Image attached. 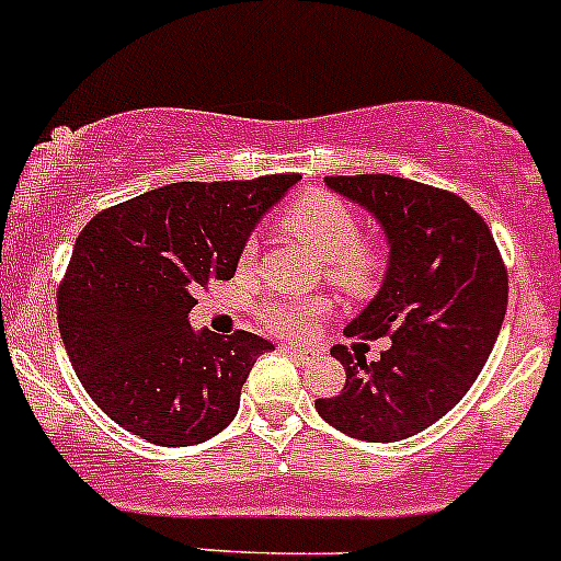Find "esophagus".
<instances>
[{
  "label": "esophagus",
  "instance_id": "1",
  "mask_svg": "<svg viewBox=\"0 0 561 561\" xmlns=\"http://www.w3.org/2000/svg\"><path fill=\"white\" fill-rule=\"evenodd\" d=\"M285 354L290 356V359L300 362V365H311V362H313V354H311V351L298 348V346H285Z\"/></svg>",
  "mask_w": 561,
  "mask_h": 561
}]
</instances>
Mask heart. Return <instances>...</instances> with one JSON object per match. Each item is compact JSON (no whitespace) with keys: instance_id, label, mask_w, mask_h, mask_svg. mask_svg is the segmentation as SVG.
Here are the masks:
<instances>
[{"instance_id":"b5f03b06","label":"heart","mask_w":561,"mask_h":561,"mask_svg":"<svg viewBox=\"0 0 561 561\" xmlns=\"http://www.w3.org/2000/svg\"><path fill=\"white\" fill-rule=\"evenodd\" d=\"M285 226L313 255L328 263V274L346 290H367L380 274L378 252L359 242V220L343 199L328 191H311L287 210ZM252 248L244 250L250 255ZM324 306L319 300H268L261 319L285 337L309 335Z\"/></svg>"}]
</instances>
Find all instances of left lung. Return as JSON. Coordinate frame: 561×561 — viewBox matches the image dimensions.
Segmentation results:
<instances>
[{
	"label": "left lung",
	"mask_w": 561,
	"mask_h": 561,
	"mask_svg": "<svg viewBox=\"0 0 561 561\" xmlns=\"http://www.w3.org/2000/svg\"><path fill=\"white\" fill-rule=\"evenodd\" d=\"M324 186L383 231V282L346 335H389L391 348L378 362L332 348L346 386L317 399V412L351 439H408L447 415L482 373L506 317V268L482 215L450 191L393 175H337Z\"/></svg>",
	"instance_id": "obj_1"
}]
</instances>
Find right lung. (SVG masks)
<instances>
[{"mask_svg":"<svg viewBox=\"0 0 561 561\" xmlns=\"http://www.w3.org/2000/svg\"><path fill=\"white\" fill-rule=\"evenodd\" d=\"M300 175L172 183L103 210L73 244L58 328L73 373L114 423L159 447L213 439L237 417L255 332L188 324L194 293L231 279L252 229Z\"/></svg>","mask_w":561,"mask_h":561,"instance_id":"add662e5","label":"right lung"}]
</instances>
